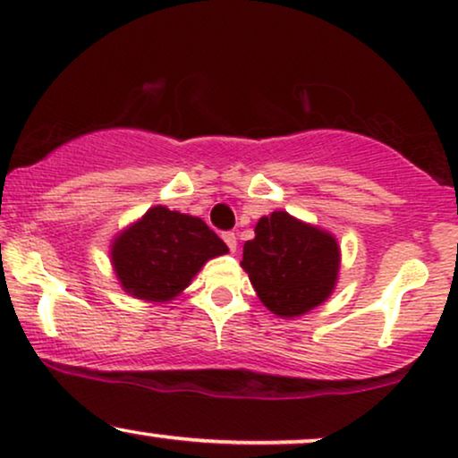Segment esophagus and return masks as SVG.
<instances>
[{"mask_svg": "<svg viewBox=\"0 0 458 458\" xmlns=\"http://www.w3.org/2000/svg\"><path fill=\"white\" fill-rule=\"evenodd\" d=\"M222 239H224V243L228 245V250L234 253L236 251V234L234 233H224Z\"/></svg>", "mask_w": 458, "mask_h": 458, "instance_id": "esophagus-1", "label": "esophagus"}]
</instances>
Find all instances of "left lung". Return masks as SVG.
Returning <instances> with one entry per match:
<instances>
[{
	"mask_svg": "<svg viewBox=\"0 0 458 458\" xmlns=\"http://www.w3.org/2000/svg\"><path fill=\"white\" fill-rule=\"evenodd\" d=\"M243 247L241 267L258 299L277 318H301L333 294L341 250L328 230L285 211L264 215Z\"/></svg>",
	"mask_w": 458,
	"mask_h": 458,
	"instance_id": "1",
	"label": "left lung"
}]
</instances>
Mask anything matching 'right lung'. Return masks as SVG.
Returning <instances> with one entry per match:
<instances>
[{"instance_id": "right-lung-1", "label": "right lung", "mask_w": 458, "mask_h": 458, "mask_svg": "<svg viewBox=\"0 0 458 458\" xmlns=\"http://www.w3.org/2000/svg\"><path fill=\"white\" fill-rule=\"evenodd\" d=\"M228 247L200 217L157 205L121 230L110 243V262L121 290L147 302L179 296L211 258Z\"/></svg>"}]
</instances>
